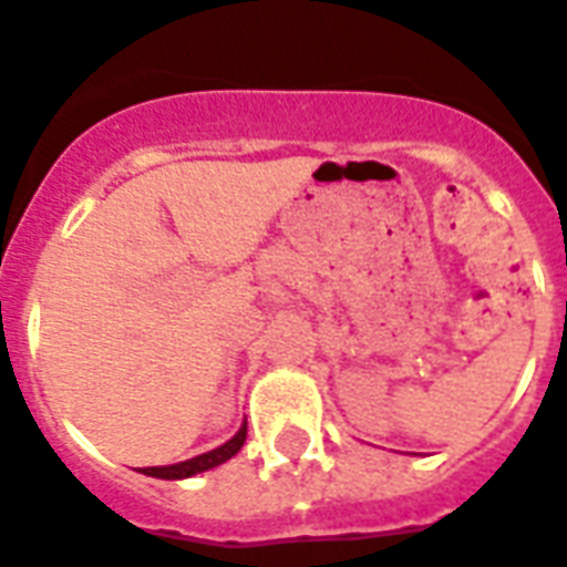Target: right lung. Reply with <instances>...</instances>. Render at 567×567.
Instances as JSON below:
<instances>
[{
    "label": "right lung",
    "mask_w": 567,
    "mask_h": 567,
    "mask_svg": "<svg viewBox=\"0 0 567 567\" xmlns=\"http://www.w3.org/2000/svg\"><path fill=\"white\" fill-rule=\"evenodd\" d=\"M244 440H247V422L238 427V434L233 436V440H227V443L218 445V449L206 451V454H197V457L192 460H183V463H172V466H148V468H140V472L148 477H159V481H183V477H195L200 475V472H209V468L227 463L229 457H236L238 451H241Z\"/></svg>",
    "instance_id": "add662e5"
}]
</instances>
